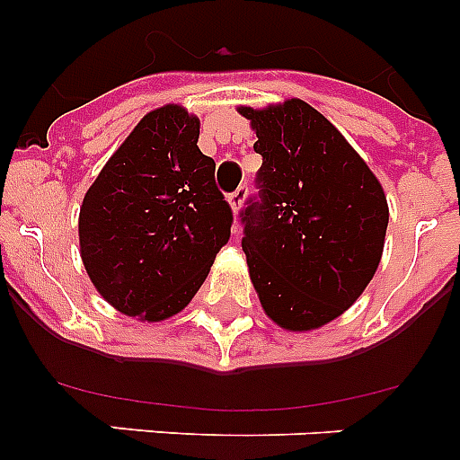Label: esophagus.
<instances>
[{"mask_svg":"<svg viewBox=\"0 0 460 460\" xmlns=\"http://www.w3.org/2000/svg\"><path fill=\"white\" fill-rule=\"evenodd\" d=\"M243 198H246V186H239L237 190H233V193L227 195V202H230V207H233L234 214H237V211L242 209Z\"/></svg>","mask_w":460,"mask_h":460,"instance_id":"1","label":"esophagus"}]
</instances>
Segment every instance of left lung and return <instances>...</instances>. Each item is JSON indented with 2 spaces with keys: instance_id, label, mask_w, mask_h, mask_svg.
<instances>
[{
  "instance_id": "left-lung-1",
  "label": "left lung",
  "mask_w": 460,
  "mask_h": 460,
  "mask_svg": "<svg viewBox=\"0 0 460 460\" xmlns=\"http://www.w3.org/2000/svg\"><path fill=\"white\" fill-rule=\"evenodd\" d=\"M239 112L262 156L258 193L239 211L260 304L283 329L323 327L357 302L380 265L385 190L336 126L304 101Z\"/></svg>"
}]
</instances>
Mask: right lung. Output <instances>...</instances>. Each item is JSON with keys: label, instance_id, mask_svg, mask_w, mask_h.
<instances>
[{"label": "right lung", "instance_id": "1", "mask_svg": "<svg viewBox=\"0 0 460 460\" xmlns=\"http://www.w3.org/2000/svg\"><path fill=\"white\" fill-rule=\"evenodd\" d=\"M198 136L200 119L181 105L152 110L84 193V270L126 315L158 323L180 313L230 239L233 209Z\"/></svg>", "mask_w": 460, "mask_h": 460}]
</instances>
